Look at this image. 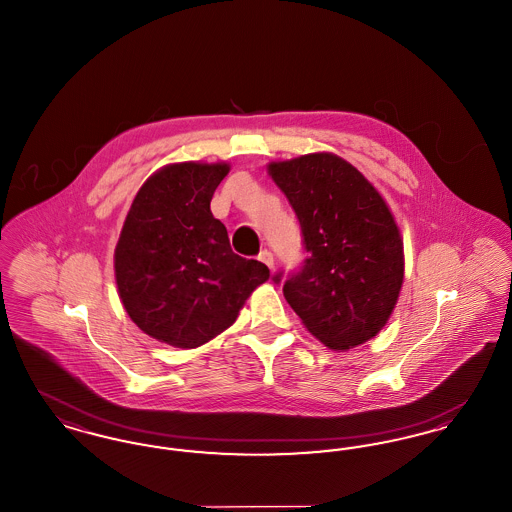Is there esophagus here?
I'll use <instances>...</instances> for the list:
<instances>
[{"label": "esophagus", "instance_id": "esophagus-1", "mask_svg": "<svg viewBox=\"0 0 512 512\" xmlns=\"http://www.w3.org/2000/svg\"><path fill=\"white\" fill-rule=\"evenodd\" d=\"M257 259H259L261 263H265L268 268L274 267V257H272V253H270L268 249H261V253L257 255Z\"/></svg>", "mask_w": 512, "mask_h": 512}]
</instances>
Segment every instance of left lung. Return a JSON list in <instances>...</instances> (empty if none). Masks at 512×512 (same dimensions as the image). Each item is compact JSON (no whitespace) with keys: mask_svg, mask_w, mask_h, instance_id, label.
<instances>
[{"mask_svg":"<svg viewBox=\"0 0 512 512\" xmlns=\"http://www.w3.org/2000/svg\"><path fill=\"white\" fill-rule=\"evenodd\" d=\"M268 172L301 226L303 265L272 276L307 330L330 349L357 347L388 322L403 284V242L382 195L332 153Z\"/></svg>","mask_w":512,"mask_h":512,"instance_id":"8db88e82","label":"left lung"}]
</instances>
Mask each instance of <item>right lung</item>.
Returning <instances> with one entry per match:
<instances>
[{
    "label": "right lung",
    "mask_w": 512,
    "mask_h": 512,
    "mask_svg": "<svg viewBox=\"0 0 512 512\" xmlns=\"http://www.w3.org/2000/svg\"><path fill=\"white\" fill-rule=\"evenodd\" d=\"M226 163H178L136 195L115 249L122 305L140 330L194 349L234 324L267 265L232 251L211 199Z\"/></svg>",
    "instance_id": "right-lung-1"
}]
</instances>
